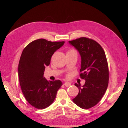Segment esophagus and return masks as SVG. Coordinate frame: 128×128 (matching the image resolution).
<instances>
[{
  "mask_svg": "<svg viewBox=\"0 0 128 128\" xmlns=\"http://www.w3.org/2000/svg\"><path fill=\"white\" fill-rule=\"evenodd\" d=\"M64 85L65 86L69 87V86H71V83H69V82H66V83H64Z\"/></svg>",
  "mask_w": 128,
  "mask_h": 128,
  "instance_id": "1",
  "label": "esophagus"
}]
</instances>
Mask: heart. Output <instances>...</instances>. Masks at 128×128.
Returning <instances> with one entry per match:
<instances>
[{
    "label": "heart",
    "instance_id": "heart-1",
    "mask_svg": "<svg viewBox=\"0 0 128 128\" xmlns=\"http://www.w3.org/2000/svg\"><path fill=\"white\" fill-rule=\"evenodd\" d=\"M72 50H69V51H72Z\"/></svg>",
    "mask_w": 128,
    "mask_h": 128
}]
</instances>
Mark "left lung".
Masks as SVG:
<instances>
[{
	"label": "left lung",
	"instance_id": "obj_1",
	"mask_svg": "<svg viewBox=\"0 0 128 128\" xmlns=\"http://www.w3.org/2000/svg\"><path fill=\"white\" fill-rule=\"evenodd\" d=\"M69 42L80 54V76L86 80L82 87L80 83L75 84L79 92L72 101L83 109H88L101 100L107 88L110 72L105 53L102 46L91 38L80 37Z\"/></svg>",
	"mask_w": 128,
	"mask_h": 128
}]
</instances>
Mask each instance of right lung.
Instances as JSON below:
<instances>
[{
  "label": "right lung",
  "instance_id": "right-lung-1",
  "mask_svg": "<svg viewBox=\"0 0 128 128\" xmlns=\"http://www.w3.org/2000/svg\"><path fill=\"white\" fill-rule=\"evenodd\" d=\"M64 43L40 38L30 42L23 50L18 64L19 82L26 101L37 109L51 105L62 85L60 80H48L43 75L52 55Z\"/></svg>",
  "mask_w": 128,
  "mask_h": 128
}]
</instances>
